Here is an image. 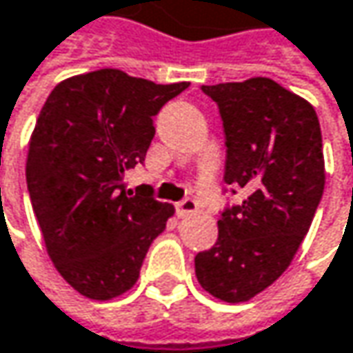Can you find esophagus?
<instances>
[{"label":"esophagus","instance_id":"esophagus-1","mask_svg":"<svg viewBox=\"0 0 353 353\" xmlns=\"http://www.w3.org/2000/svg\"><path fill=\"white\" fill-rule=\"evenodd\" d=\"M176 212L179 218H183V216H190V214H194L197 212V201L196 199H181V201H177L176 203Z\"/></svg>","mask_w":353,"mask_h":353}]
</instances>
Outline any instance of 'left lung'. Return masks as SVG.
I'll list each match as a JSON object with an SVG mask.
<instances>
[{
    "instance_id": "left-lung-1",
    "label": "left lung",
    "mask_w": 353,
    "mask_h": 353,
    "mask_svg": "<svg viewBox=\"0 0 353 353\" xmlns=\"http://www.w3.org/2000/svg\"><path fill=\"white\" fill-rule=\"evenodd\" d=\"M201 92L223 121V181L248 197L221 212L218 241L196 256V276L214 298L239 303L280 278L312 225L325 183L320 121L310 101L270 77Z\"/></svg>"
}]
</instances>
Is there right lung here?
Returning a JSON list of instances; mask_svg holds the SVG:
<instances>
[{
	"mask_svg": "<svg viewBox=\"0 0 353 353\" xmlns=\"http://www.w3.org/2000/svg\"><path fill=\"white\" fill-rule=\"evenodd\" d=\"M188 85L108 68L63 79L39 112L26 163L33 214L53 265L90 300L132 290L174 216L150 185L134 194L123 179L145 159L154 115Z\"/></svg>",
	"mask_w": 353,
	"mask_h": 353,
	"instance_id": "right-lung-1",
	"label": "right lung"
}]
</instances>
